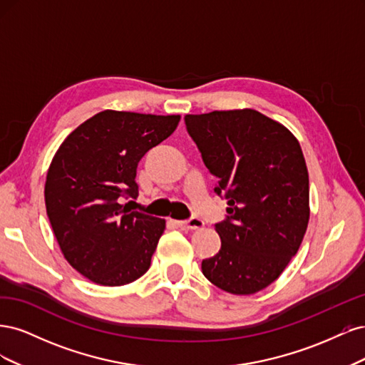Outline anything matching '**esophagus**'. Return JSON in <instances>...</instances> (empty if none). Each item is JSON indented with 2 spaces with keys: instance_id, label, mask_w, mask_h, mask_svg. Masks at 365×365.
I'll use <instances>...</instances> for the list:
<instances>
[{
  "instance_id": "obj_1",
  "label": "esophagus",
  "mask_w": 365,
  "mask_h": 365,
  "mask_svg": "<svg viewBox=\"0 0 365 365\" xmlns=\"http://www.w3.org/2000/svg\"><path fill=\"white\" fill-rule=\"evenodd\" d=\"M176 225H178L180 228H184V230H197V228L204 227V222L197 217H190L187 220H176Z\"/></svg>"
}]
</instances>
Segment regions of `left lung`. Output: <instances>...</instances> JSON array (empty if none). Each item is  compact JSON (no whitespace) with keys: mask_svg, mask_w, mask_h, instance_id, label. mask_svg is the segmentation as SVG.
I'll return each mask as SVG.
<instances>
[{"mask_svg":"<svg viewBox=\"0 0 365 365\" xmlns=\"http://www.w3.org/2000/svg\"><path fill=\"white\" fill-rule=\"evenodd\" d=\"M185 128L217 178L227 216L215 224L219 252L202 260L217 288L250 295L269 286L295 256L309 222V175L300 143L254 109L185 115Z\"/></svg>","mask_w":365,"mask_h":365,"instance_id":"8db88e82","label":"left lung"}]
</instances>
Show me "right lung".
<instances>
[{"label": "right lung", "mask_w": 365, "mask_h": 365, "mask_svg": "<svg viewBox=\"0 0 365 365\" xmlns=\"http://www.w3.org/2000/svg\"><path fill=\"white\" fill-rule=\"evenodd\" d=\"M180 118L102 111L61 145L47 173L46 207L65 259L83 277L121 286L149 269L165 220L132 210L137 165Z\"/></svg>", "instance_id": "1"}]
</instances>
